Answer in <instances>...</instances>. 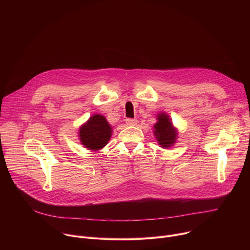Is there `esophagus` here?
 Returning a JSON list of instances; mask_svg holds the SVG:
<instances>
[{
    "label": "esophagus",
    "mask_w": 250,
    "mask_h": 250,
    "mask_svg": "<svg viewBox=\"0 0 250 250\" xmlns=\"http://www.w3.org/2000/svg\"><path fill=\"white\" fill-rule=\"evenodd\" d=\"M125 124L127 125H135L137 124V121L135 119H126Z\"/></svg>",
    "instance_id": "esophagus-1"
}]
</instances>
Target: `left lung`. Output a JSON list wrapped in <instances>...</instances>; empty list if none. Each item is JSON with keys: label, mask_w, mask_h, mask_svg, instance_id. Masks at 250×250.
Instances as JSON below:
<instances>
[{"label": "left lung", "mask_w": 250, "mask_h": 250, "mask_svg": "<svg viewBox=\"0 0 250 250\" xmlns=\"http://www.w3.org/2000/svg\"><path fill=\"white\" fill-rule=\"evenodd\" d=\"M157 123L154 125V135L158 141L159 146L163 148L171 147L177 139V130L173 126L169 117L160 113L157 115Z\"/></svg>", "instance_id": "1"}]
</instances>
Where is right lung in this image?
Segmentation results:
<instances>
[{"mask_svg":"<svg viewBox=\"0 0 250 250\" xmlns=\"http://www.w3.org/2000/svg\"><path fill=\"white\" fill-rule=\"evenodd\" d=\"M112 126L101 115L92 116L79 129L81 144L88 149L96 151L102 149L112 136Z\"/></svg>","mask_w":250,"mask_h":250,"instance_id":"obj_1","label":"right lung"}]
</instances>
